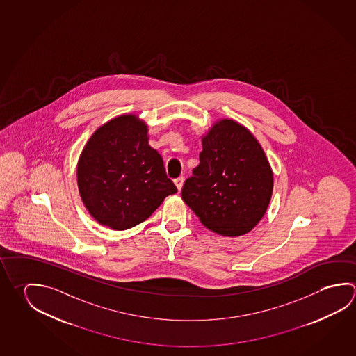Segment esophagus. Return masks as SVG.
<instances>
[{
    "instance_id": "obj_1",
    "label": "esophagus",
    "mask_w": 356,
    "mask_h": 356,
    "mask_svg": "<svg viewBox=\"0 0 356 356\" xmlns=\"http://www.w3.org/2000/svg\"><path fill=\"white\" fill-rule=\"evenodd\" d=\"M184 181H185V179L181 176V177H179V179H176L174 182H175L176 187H177V190L180 191L181 188H182V186H184Z\"/></svg>"
}]
</instances>
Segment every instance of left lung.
<instances>
[{
    "instance_id": "1",
    "label": "left lung",
    "mask_w": 356,
    "mask_h": 356,
    "mask_svg": "<svg viewBox=\"0 0 356 356\" xmlns=\"http://www.w3.org/2000/svg\"><path fill=\"white\" fill-rule=\"evenodd\" d=\"M195 176L181 196L201 224L222 236H243L261 221L274 174L261 145L248 127L220 119L201 136Z\"/></svg>"
}]
</instances>
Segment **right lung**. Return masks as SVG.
I'll use <instances>...</instances> for the list:
<instances>
[{"label": "right lung", "mask_w": 356, "mask_h": 356, "mask_svg": "<svg viewBox=\"0 0 356 356\" xmlns=\"http://www.w3.org/2000/svg\"><path fill=\"white\" fill-rule=\"evenodd\" d=\"M76 175L88 213L113 230L144 222L177 191L163 159L149 145V126L135 113L116 116L91 135Z\"/></svg>", "instance_id": "add662e5"}]
</instances>
